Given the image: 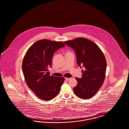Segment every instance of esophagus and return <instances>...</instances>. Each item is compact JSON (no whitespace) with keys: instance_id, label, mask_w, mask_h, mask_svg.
<instances>
[{"instance_id":"obj_1","label":"esophagus","mask_w":129,"mask_h":129,"mask_svg":"<svg viewBox=\"0 0 129 129\" xmlns=\"http://www.w3.org/2000/svg\"><path fill=\"white\" fill-rule=\"evenodd\" d=\"M70 79V78H65V80H66V81H68V80H69Z\"/></svg>"}]
</instances>
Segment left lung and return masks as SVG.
<instances>
[{
    "label": "left lung",
    "mask_w": 129,
    "mask_h": 129,
    "mask_svg": "<svg viewBox=\"0 0 129 129\" xmlns=\"http://www.w3.org/2000/svg\"><path fill=\"white\" fill-rule=\"evenodd\" d=\"M64 43L74 49L77 65L84 69L82 70V78H75L78 84L73 88L74 93L80 98H91L104 82L107 65L104 55L96 44L84 38H78Z\"/></svg>",
    "instance_id": "8db88e82"
}]
</instances>
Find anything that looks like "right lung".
<instances>
[{"instance_id":"right-lung-1","label":"right lung","mask_w":129,"mask_h":129,"mask_svg":"<svg viewBox=\"0 0 129 129\" xmlns=\"http://www.w3.org/2000/svg\"><path fill=\"white\" fill-rule=\"evenodd\" d=\"M62 42L41 40L33 44L25 53L22 63V71L28 87L39 98L49 101L59 93L65 78L50 76L54 53L64 47Z\"/></svg>"}]
</instances>
